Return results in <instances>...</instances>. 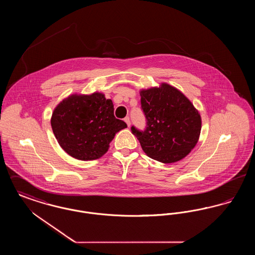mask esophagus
Returning <instances> with one entry per match:
<instances>
[{
	"label": "esophagus",
	"instance_id": "obj_1",
	"mask_svg": "<svg viewBox=\"0 0 255 255\" xmlns=\"http://www.w3.org/2000/svg\"><path fill=\"white\" fill-rule=\"evenodd\" d=\"M124 122H126V124H127V126H128V127H130V125H131V122H130L129 117H126V118L124 119Z\"/></svg>",
	"mask_w": 255,
	"mask_h": 255
}]
</instances>
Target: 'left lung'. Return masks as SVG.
<instances>
[{
  "instance_id": "8db88e82",
  "label": "left lung",
  "mask_w": 255,
  "mask_h": 255,
  "mask_svg": "<svg viewBox=\"0 0 255 255\" xmlns=\"http://www.w3.org/2000/svg\"><path fill=\"white\" fill-rule=\"evenodd\" d=\"M141 108L147 120L145 131L132 127L143 152L162 163L185 158L201 133L202 119L193 103L180 90L167 83L141 89Z\"/></svg>"
}]
</instances>
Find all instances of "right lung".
<instances>
[{"label":"right lung","instance_id":"right-lung-1","mask_svg":"<svg viewBox=\"0 0 255 255\" xmlns=\"http://www.w3.org/2000/svg\"><path fill=\"white\" fill-rule=\"evenodd\" d=\"M50 124L61 148L79 160L101 158L116 133L127 128L115 118L113 101L98 92L64 98L53 110Z\"/></svg>","mask_w":255,"mask_h":255}]
</instances>
